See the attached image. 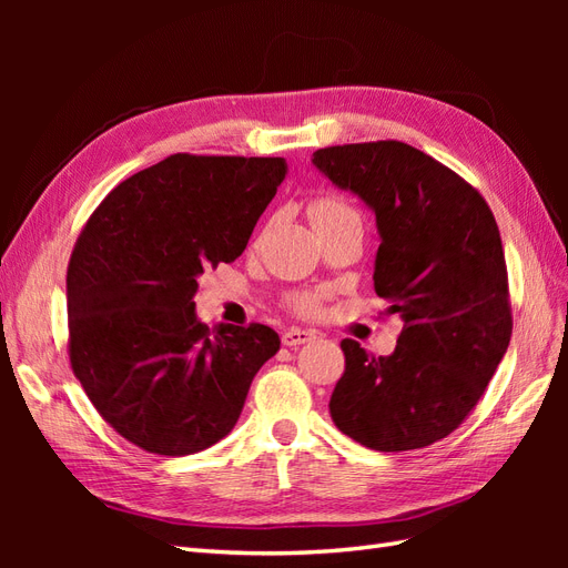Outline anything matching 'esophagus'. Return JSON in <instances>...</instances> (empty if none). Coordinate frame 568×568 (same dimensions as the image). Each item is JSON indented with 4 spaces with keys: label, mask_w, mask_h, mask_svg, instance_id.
I'll return each instance as SVG.
<instances>
[{
    "label": "esophagus",
    "mask_w": 568,
    "mask_h": 568,
    "mask_svg": "<svg viewBox=\"0 0 568 568\" xmlns=\"http://www.w3.org/2000/svg\"><path fill=\"white\" fill-rule=\"evenodd\" d=\"M317 338V332L313 329H298V326H291V329H284L282 334V343L288 348L294 346H301V343H307V341H315Z\"/></svg>",
    "instance_id": "obj_1"
}]
</instances>
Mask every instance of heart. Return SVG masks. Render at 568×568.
Segmentation results:
<instances>
[{
  "label": "heart",
  "instance_id": "heart-1",
  "mask_svg": "<svg viewBox=\"0 0 568 568\" xmlns=\"http://www.w3.org/2000/svg\"><path fill=\"white\" fill-rule=\"evenodd\" d=\"M338 211H351V209H348V205L343 203V201H338V199L322 196V199H317V201L311 205V220H315V217H320V215L338 213ZM294 305H296V311H301V313H315L317 307H320V301H317V296H313V294H301V296L294 298Z\"/></svg>",
  "mask_w": 568,
  "mask_h": 568
}]
</instances>
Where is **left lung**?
I'll list each match as a JSON object with an SVG mask.
<instances>
[{"label": "left lung", "mask_w": 568, "mask_h": 568, "mask_svg": "<svg viewBox=\"0 0 568 568\" xmlns=\"http://www.w3.org/2000/svg\"><path fill=\"white\" fill-rule=\"evenodd\" d=\"M313 163L374 211L382 234L374 291L405 322L386 357L341 341L346 372L332 393V419L372 450L426 448L469 417L507 353L500 230L467 180L405 142L326 146Z\"/></svg>", "instance_id": "obj_1"}]
</instances>
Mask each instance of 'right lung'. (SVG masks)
<instances>
[{
  "label": "right lung",
  "instance_id": "obj_1",
  "mask_svg": "<svg viewBox=\"0 0 568 568\" xmlns=\"http://www.w3.org/2000/svg\"><path fill=\"white\" fill-rule=\"evenodd\" d=\"M284 175V159L173 153L120 182L82 227L65 274L68 357L99 415L136 448H211L280 351L257 322L211 332L194 296L203 270L242 255Z\"/></svg>",
  "mask_w": 568,
  "mask_h": 568
}]
</instances>
